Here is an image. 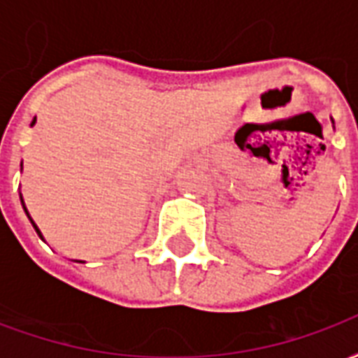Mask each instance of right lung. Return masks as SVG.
<instances>
[{
  "label": "right lung",
  "instance_id": "obj_1",
  "mask_svg": "<svg viewBox=\"0 0 358 358\" xmlns=\"http://www.w3.org/2000/svg\"><path fill=\"white\" fill-rule=\"evenodd\" d=\"M34 120H36V118H34ZM34 120H32V124H34ZM22 207H24V203H22ZM24 210H27V207H24ZM27 215H28V213H27ZM28 218H30V217H28ZM30 222H32V218H30ZM32 224H34V222H32ZM34 228H36V232H38V236L42 238V234H40V230H38V226L34 224Z\"/></svg>",
  "mask_w": 358,
  "mask_h": 358
}]
</instances>
